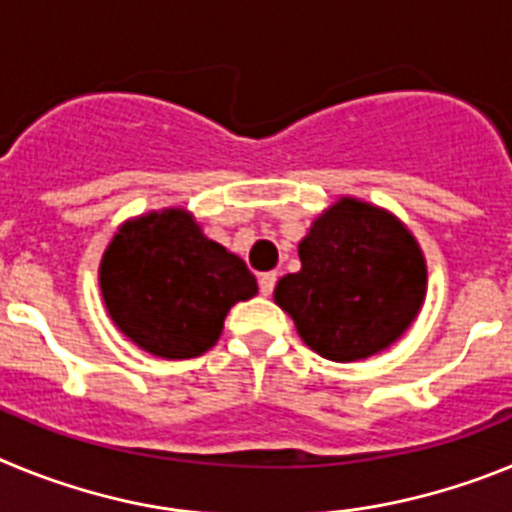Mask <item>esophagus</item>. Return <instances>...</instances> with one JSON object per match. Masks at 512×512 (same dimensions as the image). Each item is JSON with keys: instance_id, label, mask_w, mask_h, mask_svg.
Returning <instances> with one entry per match:
<instances>
[{"instance_id": "1", "label": "esophagus", "mask_w": 512, "mask_h": 512, "mask_svg": "<svg viewBox=\"0 0 512 512\" xmlns=\"http://www.w3.org/2000/svg\"><path fill=\"white\" fill-rule=\"evenodd\" d=\"M274 284H277V274H274V271H264V274H259L261 295H271V292H274Z\"/></svg>"}]
</instances>
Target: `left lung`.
Returning <instances> with one entry per match:
<instances>
[{
  "instance_id": "1",
  "label": "left lung",
  "mask_w": 512,
  "mask_h": 512,
  "mask_svg": "<svg viewBox=\"0 0 512 512\" xmlns=\"http://www.w3.org/2000/svg\"><path fill=\"white\" fill-rule=\"evenodd\" d=\"M302 269L274 300L302 341L330 361L377 354L408 330L425 297V261L390 212L343 197L300 243Z\"/></svg>"
}]
</instances>
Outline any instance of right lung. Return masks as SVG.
<instances>
[{
    "instance_id": "obj_1",
    "label": "right lung",
    "mask_w": 512,
    "mask_h": 512,
    "mask_svg": "<svg viewBox=\"0 0 512 512\" xmlns=\"http://www.w3.org/2000/svg\"><path fill=\"white\" fill-rule=\"evenodd\" d=\"M99 287L117 328L164 359L205 354L230 307L259 292L243 259L205 238L184 210L122 225L102 256Z\"/></svg>"
}]
</instances>
